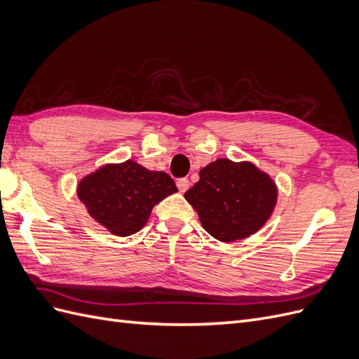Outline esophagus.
<instances>
[{
	"label": "esophagus",
	"instance_id": "1",
	"mask_svg": "<svg viewBox=\"0 0 359 359\" xmlns=\"http://www.w3.org/2000/svg\"><path fill=\"white\" fill-rule=\"evenodd\" d=\"M189 186H190V182H189L187 178H180V180H177V187H178V190H180L181 193H186V191L189 190Z\"/></svg>",
	"mask_w": 359,
	"mask_h": 359
}]
</instances>
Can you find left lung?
Returning <instances> with one entry per match:
<instances>
[{"label": "left lung", "instance_id": "8db88e82", "mask_svg": "<svg viewBox=\"0 0 359 359\" xmlns=\"http://www.w3.org/2000/svg\"><path fill=\"white\" fill-rule=\"evenodd\" d=\"M199 177L184 198L215 240H244L273 215L278 199L277 184L252 161L217 158L201 169Z\"/></svg>", "mask_w": 359, "mask_h": 359}]
</instances>
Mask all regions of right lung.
<instances>
[{"mask_svg": "<svg viewBox=\"0 0 359 359\" xmlns=\"http://www.w3.org/2000/svg\"><path fill=\"white\" fill-rule=\"evenodd\" d=\"M76 190L93 219L116 236L142 229L154 205L178 191L166 172L149 170L135 160L106 163L81 178Z\"/></svg>", "mask_w": 359, "mask_h": 359, "instance_id": "right-lung-1", "label": "right lung"}]
</instances>
